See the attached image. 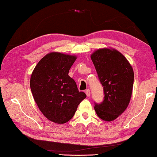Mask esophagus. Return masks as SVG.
<instances>
[{
  "label": "esophagus",
  "mask_w": 157,
  "mask_h": 157,
  "mask_svg": "<svg viewBox=\"0 0 157 157\" xmlns=\"http://www.w3.org/2000/svg\"><path fill=\"white\" fill-rule=\"evenodd\" d=\"M85 93H86V94L87 97H89L90 95H91V92H90V90H89V89H86V90Z\"/></svg>",
  "instance_id": "obj_1"
}]
</instances>
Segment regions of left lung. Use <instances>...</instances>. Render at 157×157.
Wrapping results in <instances>:
<instances>
[{"label":"left lung","instance_id":"obj_1","mask_svg":"<svg viewBox=\"0 0 157 157\" xmlns=\"http://www.w3.org/2000/svg\"><path fill=\"white\" fill-rule=\"evenodd\" d=\"M91 59L104 87V98L96 104V114L104 121L115 120L127 108L134 85V71L128 60L113 48H100Z\"/></svg>","mask_w":157,"mask_h":157}]
</instances>
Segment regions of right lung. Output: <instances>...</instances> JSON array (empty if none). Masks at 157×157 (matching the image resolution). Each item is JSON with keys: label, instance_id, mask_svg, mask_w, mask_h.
Returning <instances> with one entry per match:
<instances>
[{"label": "right lung", "instance_id": "add662e5", "mask_svg": "<svg viewBox=\"0 0 157 157\" xmlns=\"http://www.w3.org/2000/svg\"><path fill=\"white\" fill-rule=\"evenodd\" d=\"M76 56L51 52L38 62L32 72L30 86L38 109L51 121L64 124L74 117L86 97L68 76Z\"/></svg>", "mask_w": 157, "mask_h": 157}]
</instances>
